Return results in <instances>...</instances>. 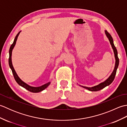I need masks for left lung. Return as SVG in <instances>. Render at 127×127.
<instances>
[{"label":"left lung","instance_id":"left-lung-1","mask_svg":"<svg viewBox=\"0 0 127 127\" xmlns=\"http://www.w3.org/2000/svg\"><path fill=\"white\" fill-rule=\"evenodd\" d=\"M105 34H106L107 37H108V39L110 41V44L111 45V46L113 50H114V52L115 54V57L116 59V62H115V68L114 71L112 72L111 75H110V77L107 79L106 80H105L104 82H102L101 83H100L99 85L94 86V87H85V86H82V87L85 88L86 89H87L89 91H100L101 89H103L106 86L110 85L111 83L113 81H114L115 77V75L116 74V71H117V69L118 68V65H119V58L118 57V55H117V51L116 48L114 44V41H113V39L111 36V35H110L108 32H107V31H105Z\"/></svg>","mask_w":127,"mask_h":127}]
</instances>
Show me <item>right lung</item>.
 <instances>
[{
  "label": "right lung",
  "instance_id": "obj_1",
  "mask_svg": "<svg viewBox=\"0 0 127 127\" xmlns=\"http://www.w3.org/2000/svg\"><path fill=\"white\" fill-rule=\"evenodd\" d=\"M20 32H21V31L19 32V33L17 34V35L16 36L15 38L14 39V41H13V42L12 43V44L11 45L10 48V50H9V64L10 68H11V69L12 74H13V77H14L16 81L17 82V83H18L19 85L22 86V87L26 88V90H27L28 91L31 92L38 93V92H41L43 90H44L45 88H46L48 87V86L50 85L51 82H48L47 83H46V84H45V85H43L41 86H40V87H32V86H29L28 85L26 84V83H25L23 81H22L20 79V77L18 76V75H17V74H16V72L15 69H14V68H13V65H12V61H11L12 51L13 47H14L15 45L16 44V41H17L18 36V35L20 34Z\"/></svg>",
  "mask_w": 127,
  "mask_h": 127
}]
</instances>
